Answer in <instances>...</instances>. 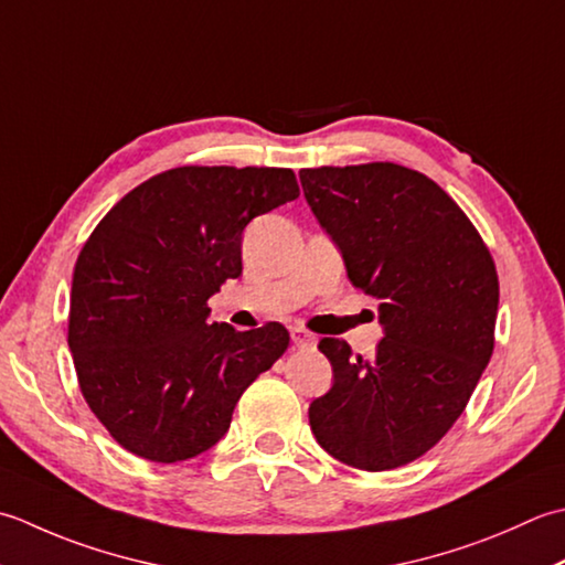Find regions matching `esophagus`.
<instances>
[{
	"mask_svg": "<svg viewBox=\"0 0 565 565\" xmlns=\"http://www.w3.org/2000/svg\"><path fill=\"white\" fill-rule=\"evenodd\" d=\"M292 341H295V347H315V333H309L307 329H299V327H295L292 329Z\"/></svg>",
	"mask_w": 565,
	"mask_h": 565,
	"instance_id": "obj_1",
	"label": "esophagus"
}]
</instances>
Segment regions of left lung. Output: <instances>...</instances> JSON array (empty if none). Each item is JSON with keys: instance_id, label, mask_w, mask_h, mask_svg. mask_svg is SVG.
I'll list each match as a JSON object with an SVG mask.
<instances>
[{"instance_id": "1", "label": "left lung", "mask_w": 565, "mask_h": 565, "mask_svg": "<svg viewBox=\"0 0 565 565\" xmlns=\"http://www.w3.org/2000/svg\"><path fill=\"white\" fill-rule=\"evenodd\" d=\"M299 180L349 280L380 302L383 327L373 359H353L341 339L319 341L333 385L309 405V427L347 466L375 473L412 463L454 427L492 355V256L460 206L417 170L305 168Z\"/></svg>"}]
</instances>
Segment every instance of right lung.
Here are the masks:
<instances>
[{
    "mask_svg": "<svg viewBox=\"0 0 565 565\" xmlns=\"http://www.w3.org/2000/svg\"><path fill=\"white\" fill-rule=\"evenodd\" d=\"M297 198L290 168L185 166L141 182L92 232L73 273L67 347L89 409L126 451L156 463L204 454L285 353L278 321L210 324L206 299L241 275L250 218Z\"/></svg>",
    "mask_w": 565,
    "mask_h": 565,
    "instance_id": "1",
    "label": "right lung"
}]
</instances>
